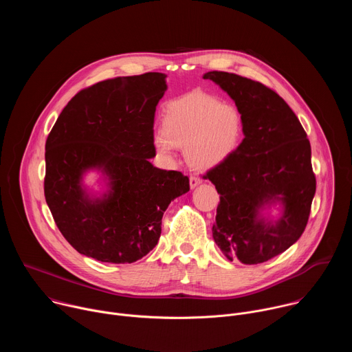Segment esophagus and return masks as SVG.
Returning a JSON list of instances; mask_svg holds the SVG:
<instances>
[{"instance_id": "obj_1", "label": "esophagus", "mask_w": 352, "mask_h": 352, "mask_svg": "<svg viewBox=\"0 0 352 352\" xmlns=\"http://www.w3.org/2000/svg\"><path fill=\"white\" fill-rule=\"evenodd\" d=\"M200 182H202V181H200L199 177H195V175H190V177H189V185H190V188L197 186Z\"/></svg>"}]
</instances>
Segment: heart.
Segmentation results:
<instances>
[{
	"mask_svg": "<svg viewBox=\"0 0 352 352\" xmlns=\"http://www.w3.org/2000/svg\"><path fill=\"white\" fill-rule=\"evenodd\" d=\"M242 133V117L217 97L190 94L171 102L164 126L156 128L153 142L162 153L185 148V157L195 170H210L226 160Z\"/></svg>",
	"mask_w": 352,
	"mask_h": 352,
	"instance_id": "1",
	"label": "heart"
}]
</instances>
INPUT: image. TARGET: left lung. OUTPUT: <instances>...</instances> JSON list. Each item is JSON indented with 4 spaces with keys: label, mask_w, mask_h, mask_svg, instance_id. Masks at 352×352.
<instances>
[{
    "label": "left lung",
    "mask_w": 352,
    "mask_h": 352,
    "mask_svg": "<svg viewBox=\"0 0 352 352\" xmlns=\"http://www.w3.org/2000/svg\"><path fill=\"white\" fill-rule=\"evenodd\" d=\"M242 117L243 140L204 178L220 193L213 238L221 252L245 265L283 254L302 235L316 192L311 143L295 113L273 89L236 74L212 71ZM278 199L282 219H259L262 206Z\"/></svg>",
    "instance_id": "8db88e82"
}]
</instances>
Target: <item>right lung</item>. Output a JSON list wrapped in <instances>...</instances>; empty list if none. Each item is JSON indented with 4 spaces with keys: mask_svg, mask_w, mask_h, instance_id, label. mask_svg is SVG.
I'll use <instances>...</instances> for the list:
<instances>
[{
    "mask_svg": "<svg viewBox=\"0 0 352 352\" xmlns=\"http://www.w3.org/2000/svg\"><path fill=\"white\" fill-rule=\"evenodd\" d=\"M166 75L118 76L78 91L45 140L44 196L64 238L79 254L106 263H133L152 250L162 219L189 190L178 171L153 167L156 107ZM102 168L111 179L104 199H89L81 174Z\"/></svg>",
    "mask_w": 352,
    "mask_h": 352,
    "instance_id": "add662e5",
    "label": "right lung"
}]
</instances>
